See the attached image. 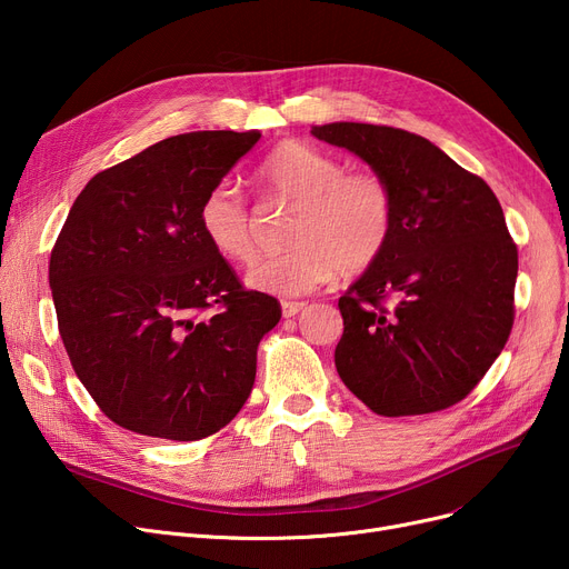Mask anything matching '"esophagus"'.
Instances as JSON below:
<instances>
[{"label": "esophagus", "instance_id": "esophagus-1", "mask_svg": "<svg viewBox=\"0 0 569 569\" xmlns=\"http://www.w3.org/2000/svg\"><path fill=\"white\" fill-rule=\"evenodd\" d=\"M281 309H283L286 318H292V316H297V313L307 309V302H283Z\"/></svg>", "mask_w": 569, "mask_h": 569}]
</instances>
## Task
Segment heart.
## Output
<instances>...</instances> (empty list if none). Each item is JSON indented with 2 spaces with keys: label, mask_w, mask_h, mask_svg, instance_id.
I'll return each instance as SVG.
<instances>
[{
  "label": "heart",
  "mask_w": 569,
  "mask_h": 569,
  "mask_svg": "<svg viewBox=\"0 0 569 569\" xmlns=\"http://www.w3.org/2000/svg\"><path fill=\"white\" fill-rule=\"evenodd\" d=\"M264 198L295 204L288 251L258 260L247 274L253 290L297 297L341 274H362L390 247L397 204L390 184L376 172H343L339 159L320 149L283 140L256 172ZM207 244L230 262L253 258V214L230 184L209 189L198 209Z\"/></svg>",
  "instance_id": "obj_1"
}]
</instances>
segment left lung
<instances>
[{
  "instance_id": "obj_1",
  "label": "left lung",
  "mask_w": 569,
  "mask_h": 569,
  "mask_svg": "<svg viewBox=\"0 0 569 569\" xmlns=\"http://www.w3.org/2000/svg\"><path fill=\"white\" fill-rule=\"evenodd\" d=\"M311 133L365 159L397 204L390 247L339 300L341 380L385 417L459 403L515 325L519 251L496 193L403 129L335 122Z\"/></svg>"
}]
</instances>
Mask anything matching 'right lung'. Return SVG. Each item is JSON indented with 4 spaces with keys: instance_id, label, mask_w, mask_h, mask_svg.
<instances>
[{
    "instance_id": "add662e5",
    "label": "right lung",
    "mask_w": 569,
    "mask_h": 569,
    "mask_svg": "<svg viewBox=\"0 0 569 569\" xmlns=\"http://www.w3.org/2000/svg\"><path fill=\"white\" fill-rule=\"evenodd\" d=\"M258 131L166 138L101 170L50 253L59 337L84 390L114 425L200 440L242 410L277 297L247 290L198 226L204 193Z\"/></svg>"
}]
</instances>
